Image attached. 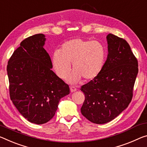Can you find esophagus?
<instances>
[{
    "label": "esophagus",
    "mask_w": 147,
    "mask_h": 147,
    "mask_svg": "<svg viewBox=\"0 0 147 147\" xmlns=\"http://www.w3.org/2000/svg\"><path fill=\"white\" fill-rule=\"evenodd\" d=\"M70 90H71V92H74L76 91V88L74 86H71L70 87Z\"/></svg>",
    "instance_id": "esophagus-1"
}]
</instances>
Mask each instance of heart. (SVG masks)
<instances>
[{
  "instance_id": "b5f03b06",
  "label": "heart",
  "mask_w": 147,
  "mask_h": 147,
  "mask_svg": "<svg viewBox=\"0 0 147 147\" xmlns=\"http://www.w3.org/2000/svg\"><path fill=\"white\" fill-rule=\"evenodd\" d=\"M105 50L97 41L74 38L63 44L61 52L55 51L52 63L59 78H66L73 63L74 72L69 78L71 83L78 82L82 78L94 80L99 75L105 61Z\"/></svg>"
}]
</instances>
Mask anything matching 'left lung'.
<instances>
[{"label":"left lung","mask_w":147,"mask_h":147,"mask_svg":"<svg viewBox=\"0 0 147 147\" xmlns=\"http://www.w3.org/2000/svg\"><path fill=\"white\" fill-rule=\"evenodd\" d=\"M108 55L101 73L81 87L85 100L81 113L95 124L115 119L131 101L138 74V62L124 39L107 36Z\"/></svg>","instance_id":"1"}]
</instances>
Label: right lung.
<instances>
[{
	"label": "right lung",
	"instance_id": "obj_1",
	"mask_svg": "<svg viewBox=\"0 0 147 147\" xmlns=\"http://www.w3.org/2000/svg\"><path fill=\"white\" fill-rule=\"evenodd\" d=\"M45 41L43 34L25 38L7 65L10 99L21 115L36 124L52 119L60 99L70 93L69 85L52 70Z\"/></svg>",
	"mask_w": 147,
	"mask_h": 147
}]
</instances>
